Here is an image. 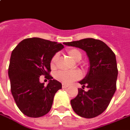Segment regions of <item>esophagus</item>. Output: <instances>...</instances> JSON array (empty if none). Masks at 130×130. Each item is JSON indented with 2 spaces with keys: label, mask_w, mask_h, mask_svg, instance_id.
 Masks as SVG:
<instances>
[{
  "label": "esophagus",
  "mask_w": 130,
  "mask_h": 130,
  "mask_svg": "<svg viewBox=\"0 0 130 130\" xmlns=\"http://www.w3.org/2000/svg\"><path fill=\"white\" fill-rule=\"evenodd\" d=\"M62 87V88H67V87H68L69 86L68 85H64V84H63Z\"/></svg>",
  "instance_id": "obj_1"
}]
</instances>
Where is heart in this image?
I'll list each match as a JSON object with an SVG mask.
<instances>
[{
	"label": "heart",
	"instance_id": "heart-1",
	"mask_svg": "<svg viewBox=\"0 0 130 130\" xmlns=\"http://www.w3.org/2000/svg\"><path fill=\"white\" fill-rule=\"evenodd\" d=\"M67 53L68 54L69 57L75 61H80L82 58V53L77 49L72 48L69 49ZM58 54L55 55L50 62V65L52 68H55L56 62L58 61ZM81 77V73L78 70L74 71H59L55 75V78L62 83L65 85H68L71 83L75 80H78Z\"/></svg>",
	"mask_w": 130,
	"mask_h": 130
}]
</instances>
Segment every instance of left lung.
<instances>
[{
	"mask_svg": "<svg viewBox=\"0 0 130 130\" xmlns=\"http://www.w3.org/2000/svg\"><path fill=\"white\" fill-rule=\"evenodd\" d=\"M63 44L83 50L90 62L86 76L79 82L83 89H78L77 97L70 101L72 108L80 117H97L107 109L116 91L118 70L115 55L100 40L85 38ZM85 87L87 91L83 90Z\"/></svg>",
	"mask_w": 130,
	"mask_h": 130,
	"instance_id": "obj_1",
	"label": "left lung"
}]
</instances>
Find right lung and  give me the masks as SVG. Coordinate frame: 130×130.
Listing matches in <instances>:
<instances>
[{"mask_svg": "<svg viewBox=\"0 0 130 130\" xmlns=\"http://www.w3.org/2000/svg\"><path fill=\"white\" fill-rule=\"evenodd\" d=\"M64 46L61 43L39 38H27L13 50L8 68L10 90L18 107L25 115L40 117L51 109L54 96L62 84L50 76V62ZM45 75L47 86L39 83Z\"/></svg>", "mask_w": 130, "mask_h": 130, "instance_id": "add662e5", "label": "right lung"}]
</instances>
